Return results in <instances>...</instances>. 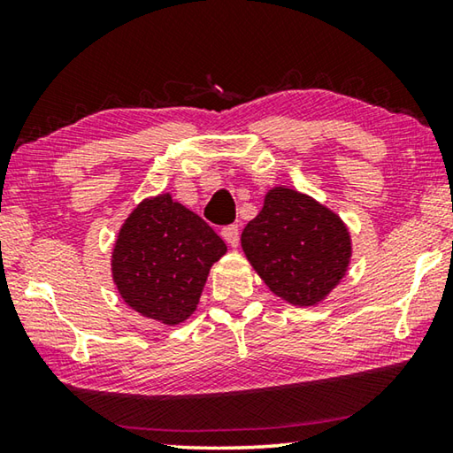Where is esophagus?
Here are the masks:
<instances>
[{
  "label": "esophagus",
  "instance_id": "esophagus-1",
  "mask_svg": "<svg viewBox=\"0 0 453 453\" xmlns=\"http://www.w3.org/2000/svg\"><path fill=\"white\" fill-rule=\"evenodd\" d=\"M221 237L227 242V245L237 248V243H240V229H237V226H227L221 229Z\"/></svg>",
  "mask_w": 453,
  "mask_h": 453
}]
</instances>
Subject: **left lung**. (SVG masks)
Returning a JSON list of instances; mask_svg holds the SVG:
<instances>
[{
  "instance_id": "obj_1",
  "label": "left lung",
  "mask_w": 453,
  "mask_h": 453,
  "mask_svg": "<svg viewBox=\"0 0 453 453\" xmlns=\"http://www.w3.org/2000/svg\"><path fill=\"white\" fill-rule=\"evenodd\" d=\"M251 267L291 305H316L342 281L351 259L348 226L324 203L286 186L265 194L264 208L242 232Z\"/></svg>"
}]
</instances>
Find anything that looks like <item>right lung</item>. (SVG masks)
I'll use <instances>...</instances> for the list:
<instances>
[{
	"label": "right lung",
	"instance_id": "1",
	"mask_svg": "<svg viewBox=\"0 0 453 453\" xmlns=\"http://www.w3.org/2000/svg\"><path fill=\"white\" fill-rule=\"evenodd\" d=\"M226 243L197 213L159 194L137 203L119 227L111 275L121 300L164 326L196 311L211 265Z\"/></svg>",
	"mask_w": 453,
	"mask_h": 453
}]
</instances>
